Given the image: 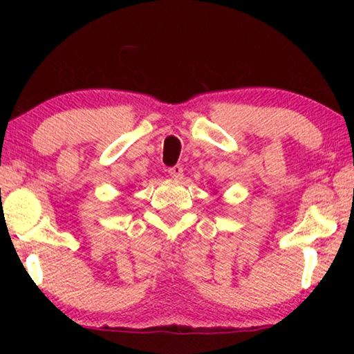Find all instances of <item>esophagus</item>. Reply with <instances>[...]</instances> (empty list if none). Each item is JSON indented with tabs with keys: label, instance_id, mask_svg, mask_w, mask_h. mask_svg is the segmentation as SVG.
Masks as SVG:
<instances>
[{
	"label": "esophagus",
	"instance_id": "1",
	"mask_svg": "<svg viewBox=\"0 0 354 354\" xmlns=\"http://www.w3.org/2000/svg\"><path fill=\"white\" fill-rule=\"evenodd\" d=\"M183 167L181 165H175V167H170L169 169V175L173 179H181L183 178Z\"/></svg>",
	"mask_w": 354,
	"mask_h": 354
}]
</instances>
